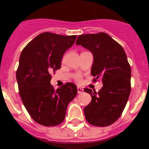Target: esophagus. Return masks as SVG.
<instances>
[{"mask_svg":"<svg viewBox=\"0 0 149 149\" xmlns=\"http://www.w3.org/2000/svg\"><path fill=\"white\" fill-rule=\"evenodd\" d=\"M83 92H84V89L82 88L77 87V93L78 94H81V93H83Z\"/></svg>","mask_w":149,"mask_h":149,"instance_id":"1","label":"esophagus"}]
</instances>
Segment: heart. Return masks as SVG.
I'll use <instances>...</instances> for the list:
<instances>
[{
  "label": "heart",
  "mask_w": 149,
  "mask_h": 149,
  "mask_svg": "<svg viewBox=\"0 0 149 149\" xmlns=\"http://www.w3.org/2000/svg\"><path fill=\"white\" fill-rule=\"evenodd\" d=\"M76 79H77V81H80V80H81V77H80V76H76Z\"/></svg>",
  "instance_id": "b5f03b06"
}]
</instances>
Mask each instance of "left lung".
Segmentation results:
<instances>
[{
    "mask_svg": "<svg viewBox=\"0 0 149 149\" xmlns=\"http://www.w3.org/2000/svg\"><path fill=\"white\" fill-rule=\"evenodd\" d=\"M76 45L93 54L91 74L103 84L98 93L84 89L92 97L84 107L85 118L93 125H110L120 117L131 93V69L125 52L105 33L79 36Z\"/></svg>",
    "mask_w": 149,
    "mask_h": 149,
    "instance_id": "left-lung-1",
    "label": "left lung"
}]
</instances>
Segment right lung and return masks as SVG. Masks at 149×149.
I'll use <instances>...</instances> for the list:
<instances>
[{
    "instance_id": "1",
    "label": "right lung",
    "mask_w": 149,
    "mask_h": 149,
    "mask_svg": "<svg viewBox=\"0 0 149 149\" xmlns=\"http://www.w3.org/2000/svg\"><path fill=\"white\" fill-rule=\"evenodd\" d=\"M76 38V35L42 33L30 42L20 55L16 72L20 97L31 118L42 125L62 123L68 104L77 93L72 83L56 90L51 84V74L60 69L63 54Z\"/></svg>"
}]
</instances>
